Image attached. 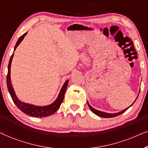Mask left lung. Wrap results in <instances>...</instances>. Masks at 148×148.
<instances>
[{
	"label": "left lung",
	"mask_w": 148,
	"mask_h": 148,
	"mask_svg": "<svg viewBox=\"0 0 148 148\" xmlns=\"http://www.w3.org/2000/svg\"><path fill=\"white\" fill-rule=\"evenodd\" d=\"M137 97H138V96H137ZM137 98L135 99V100H137ZM135 100L134 101V102H133V104H131L130 106L127 107V108H125V109H124V110H123L122 111H120V112H116V113H107V112H102V111L98 110H96V109H95V108H93V107H92V106H90L88 102V106H89V108H90V110H92V112H94L95 114L98 115V116H100V117H103V118H111V117H115V116H119V115L121 114H122V113H124L125 111L127 110V109H128L129 108H130V107L132 106L133 104H134L135 102Z\"/></svg>",
	"instance_id": "obj_1"
}]
</instances>
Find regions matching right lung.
<instances>
[{
    "label": "right lung",
    "mask_w": 148,
    "mask_h": 148,
    "mask_svg": "<svg viewBox=\"0 0 148 148\" xmlns=\"http://www.w3.org/2000/svg\"><path fill=\"white\" fill-rule=\"evenodd\" d=\"M27 32L22 35L19 39H18L17 43L15 44V48H14V51L13 53L11 56V58L9 60V65H8V73L7 76V88L9 90V92L10 95H11L12 100H13V102L15 103V104L18 107V108L20 110H21L22 112L25 114L29 115L30 116H34V117H37V118H42V117H46L50 115L53 114L54 112H56V110L59 108V107L62 102L64 99V96L65 91L67 88L69 80L67 79L64 82L63 86H62L61 90H60L59 94L57 98L56 99L55 101L50 104L49 105H46V106H36L34 104H30L28 103H25L22 102V101L19 100L18 98L16 96L15 91H14L13 87L12 86L11 84V62L13 60V56H14V52L16 50V48L19 45V44L22 42V40L24 39L25 36L27 35Z\"/></svg>",
    "instance_id": "obj_1"
}]
</instances>
